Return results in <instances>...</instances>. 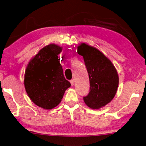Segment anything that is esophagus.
<instances>
[{"mask_svg":"<svg viewBox=\"0 0 146 146\" xmlns=\"http://www.w3.org/2000/svg\"><path fill=\"white\" fill-rule=\"evenodd\" d=\"M70 82L71 85H72V86H73V85L74 84V79H71Z\"/></svg>","mask_w":146,"mask_h":146,"instance_id":"esophagus-1","label":"esophagus"}]
</instances>
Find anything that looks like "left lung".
<instances>
[{
	"instance_id": "8db88e82",
	"label": "left lung",
	"mask_w": 146,
	"mask_h": 146,
	"mask_svg": "<svg viewBox=\"0 0 146 146\" xmlns=\"http://www.w3.org/2000/svg\"><path fill=\"white\" fill-rule=\"evenodd\" d=\"M78 53L83 56L90 79V92L83 97L85 104L93 109L109 104L116 95L119 77L109 58L94 47L81 44Z\"/></svg>"
}]
</instances>
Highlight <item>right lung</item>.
Returning <instances> with one entry per match:
<instances>
[{
    "label": "right lung",
    "mask_w": 146,
    "mask_h": 146,
    "mask_svg": "<svg viewBox=\"0 0 146 146\" xmlns=\"http://www.w3.org/2000/svg\"><path fill=\"white\" fill-rule=\"evenodd\" d=\"M62 50L54 44L46 46L30 60L26 68L24 84L27 94L35 105L44 109L58 105L70 86L58 58Z\"/></svg>",
    "instance_id": "obj_1"
}]
</instances>
